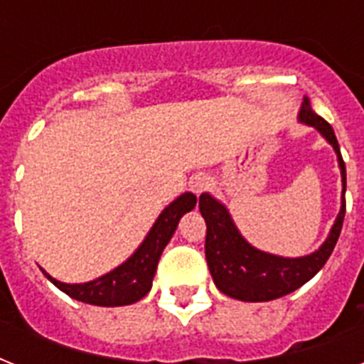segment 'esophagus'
I'll return each instance as SVG.
<instances>
[{
	"label": "esophagus",
	"mask_w": 364,
	"mask_h": 364,
	"mask_svg": "<svg viewBox=\"0 0 364 364\" xmlns=\"http://www.w3.org/2000/svg\"><path fill=\"white\" fill-rule=\"evenodd\" d=\"M211 181L210 177L204 176V173H198V176H194L193 179H191V191H193L196 196H200L202 193H205L208 188H210Z\"/></svg>",
	"instance_id": "esophagus-1"
}]
</instances>
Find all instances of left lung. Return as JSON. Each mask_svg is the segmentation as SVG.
I'll use <instances>...</instances> for the list:
<instances>
[{
  "label": "left lung",
  "mask_w": 364,
  "mask_h": 364,
  "mask_svg": "<svg viewBox=\"0 0 364 364\" xmlns=\"http://www.w3.org/2000/svg\"><path fill=\"white\" fill-rule=\"evenodd\" d=\"M300 121L317 128L334 147L346 193V164L333 126L311 111L308 100H304L300 111ZM198 208L205 219V260L217 289L243 302H266L296 291L325 266L344 225L346 196H342V208L327 242L316 253L300 259H283L251 247L234 227L227 208L210 194L200 196Z\"/></svg>",
  "instance_id": "left-lung-1"
}]
</instances>
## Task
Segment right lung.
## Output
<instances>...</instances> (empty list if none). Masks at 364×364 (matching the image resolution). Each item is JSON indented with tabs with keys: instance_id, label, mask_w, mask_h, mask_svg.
Segmentation results:
<instances>
[{
	"instance_id": "right-lung-1",
	"label": "right lung",
	"mask_w": 364,
	"mask_h": 364,
	"mask_svg": "<svg viewBox=\"0 0 364 364\" xmlns=\"http://www.w3.org/2000/svg\"><path fill=\"white\" fill-rule=\"evenodd\" d=\"M196 205V196L191 193L181 194L179 198L173 200L166 208L160 217L147 234L145 242L139 245L136 253L126 260L124 264L115 268L109 274L98 277L90 283H79V285H70V283H60L48 274L45 276L50 282L64 291L68 296L87 304L94 306H126L134 304L141 300L153 287V277L159 266V259L168 242L176 232L177 223L187 211H191Z\"/></svg>"
}]
</instances>
